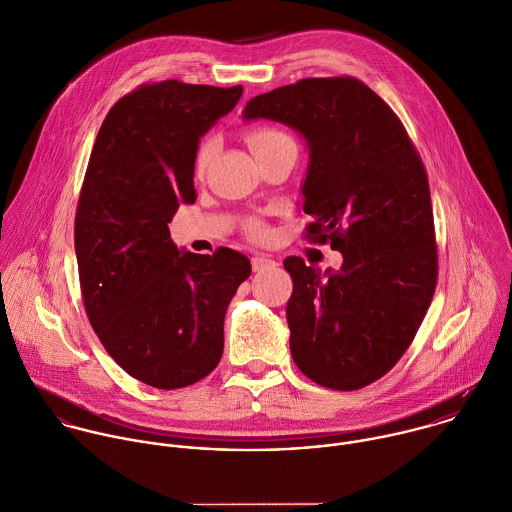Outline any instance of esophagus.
<instances>
[{
	"label": "esophagus",
	"instance_id": "34e87169",
	"mask_svg": "<svg viewBox=\"0 0 512 512\" xmlns=\"http://www.w3.org/2000/svg\"><path fill=\"white\" fill-rule=\"evenodd\" d=\"M274 266H276V262L270 260V258H266V256H254V258H252V270H254V272H264V270L274 268Z\"/></svg>",
	"mask_w": 512,
	"mask_h": 512
}]
</instances>
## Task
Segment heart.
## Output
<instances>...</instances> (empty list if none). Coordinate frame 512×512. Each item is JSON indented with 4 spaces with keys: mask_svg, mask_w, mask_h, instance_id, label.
I'll list each match as a JSON object with an SVG mask.
<instances>
[{
    "mask_svg": "<svg viewBox=\"0 0 512 512\" xmlns=\"http://www.w3.org/2000/svg\"><path fill=\"white\" fill-rule=\"evenodd\" d=\"M246 140H248V146L252 150V154H266V152H272L276 148H282V146H288V144H294L292 138L288 134H284L282 130L278 128H270V126H258V128H252L248 134H246ZM214 154V140H206L200 150H198V156H196V168L202 172L206 168V164L210 162ZM248 232L252 238H264L266 236V228L262 222L254 220L248 224Z\"/></svg>",
    "mask_w": 512,
    "mask_h": 512,
    "instance_id": "heart-1",
    "label": "heart"
}]
</instances>
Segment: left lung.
Wrapping results in <instances>:
<instances>
[{"label":"left lung","mask_w":512,"mask_h":512,"mask_svg":"<svg viewBox=\"0 0 512 512\" xmlns=\"http://www.w3.org/2000/svg\"><path fill=\"white\" fill-rule=\"evenodd\" d=\"M244 122L272 120L308 148V238L342 254L320 272L290 256V352L316 384L358 390L410 346L436 286L424 166L386 102L356 78H306L252 98Z\"/></svg>","instance_id":"left-lung-1"}]
</instances>
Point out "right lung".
<instances>
[{
  "label": "right lung",
  "mask_w": 512,
  "mask_h": 512,
  "mask_svg": "<svg viewBox=\"0 0 512 512\" xmlns=\"http://www.w3.org/2000/svg\"><path fill=\"white\" fill-rule=\"evenodd\" d=\"M244 88L166 80L108 112L76 214L88 318L108 354L140 382L174 390L208 376L224 350V316L250 260L230 248H178L168 222L196 202L200 138Z\"/></svg>",
  "instance_id": "right-lung-1"
}]
</instances>
